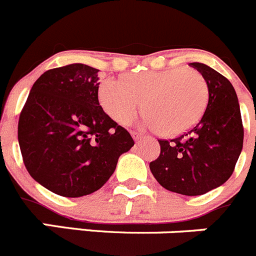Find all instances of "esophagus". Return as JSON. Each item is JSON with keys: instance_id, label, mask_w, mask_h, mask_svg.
Segmentation results:
<instances>
[{"instance_id": "obj_1", "label": "esophagus", "mask_w": 256, "mask_h": 256, "mask_svg": "<svg viewBox=\"0 0 256 256\" xmlns=\"http://www.w3.org/2000/svg\"><path fill=\"white\" fill-rule=\"evenodd\" d=\"M131 135H132V138L135 140H140L142 138V135L140 132H138V131H131Z\"/></svg>"}]
</instances>
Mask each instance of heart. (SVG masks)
I'll return each instance as SVG.
<instances>
[{"label":"heart","mask_w":256,"mask_h":256,"mask_svg":"<svg viewBox=\"0 0 256 256\" xmlns=\"http://www.w3.org/2000/svg\"><path fill=\"white\" fill-rule=\"evenodd\" d=\"M98 100L107 114L128 125L142 102L145 125L163 135L176 136L200 118L208 100V86L200 72L186 68L145 70L126 74L122 80L106 78Z\"/></svg>","instance_id":"heart-1"}]
</instances>
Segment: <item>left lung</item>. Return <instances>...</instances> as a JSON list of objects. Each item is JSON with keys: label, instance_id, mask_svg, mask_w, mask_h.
Segmentation results:
<instances>
[{"label": "left lung", "instance_id": "left-lung-1", "mask_svg": "<svg viewBox=\"0 0 256 256\" xmlns=\"http://www.w3.org/2000/svg\"><path fill=\"white\" fill-rule=\"evenodd\" d=\"M206 80L208 102L188 132L158 140L160 154L150 170L166 190L200 196L220 187L234 173L242 150L244 126L238 96L226 77L202 63H190Z\"/></svg>", "mask_w": 256, "mask_h": 256}]
</instances>
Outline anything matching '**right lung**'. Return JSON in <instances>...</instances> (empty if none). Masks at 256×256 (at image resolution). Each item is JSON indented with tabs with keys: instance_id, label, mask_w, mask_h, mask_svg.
<instances>
[{
	"instance_id": "add662e5",
	"label": "right lung",
	"mask_w": 256,
	"mask_h": 256,
	"mask_svg": "<svg viewBox=\"0 0 256 256\" xmlns=\"http://www.w3.org/2000/svg\"><path fill=\"white\" fill-rule=\"evenodd\" d=\"M98 80V69L86 64L49 69L21 110L18 138L24 164L38 183L63 197L100 190L120 155L135 144L100 106Z\"/></svg>"
}]
</instances>
